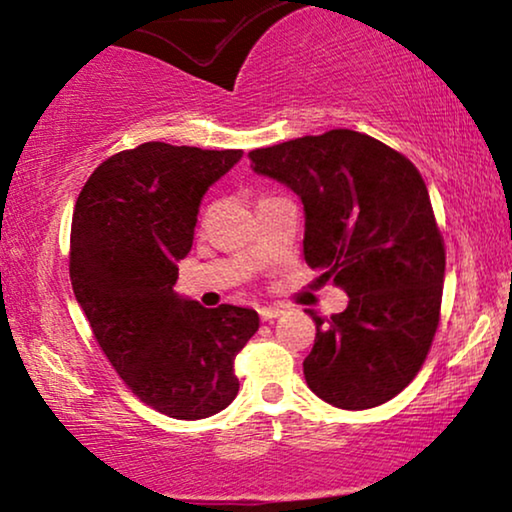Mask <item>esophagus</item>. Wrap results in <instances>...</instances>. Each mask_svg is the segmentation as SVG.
<instances>
[{"label":"esophagus","instance_id":"obj_1","mask_svg":"<svg viewBox=\"0 0 512 512\" xmlns=\"http://www.w3.org/2000/svg\"><path fill=\"white\" fill-rule=\"evenodd\" d=\"M258 314H261L263 321H272V319L282 317L284 310L282 307H258Z\"/></svg>","mask_w":512,"mask_h":512}]
</instances>
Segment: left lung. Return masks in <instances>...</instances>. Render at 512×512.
I'll list each match as a JSON object with an SVG mask.
<instances>
[{
    "label": "left lung",
    "mask_w": 512,
    "mask_h": 512,
    "mask_svg": "<svg viewBox=\"0 0 512 512\" xmlns=\"http://www.w3.org/2000/svg\"><path fill=\"white\" fill-rule=\"evenodd\" d=\"M251 170L303 202V251L349 296L317 324L305 382L342 410L387 403L408 387L438 328L445 249L424 179L408 158L354 130L249 153Z\"/></svg>",
    "instance_id": "8db88e82"
}]
</instances>
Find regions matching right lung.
<instances>
[{"label":"right lung","mask_w":512,"mask_h":512,"mask_svg":"<svg viewBox=\"0 0 512 512\" xmlns=\"http://www.w3.org/2000/svg\"><path fill=\"white\" fill-rule=\"evenodd\" d=\"M242 151L146 142L97 167L72 216L76 303L121 380L174 419H205L237 396L233 361L258 331L249 307L179 296L202 195Z\"/></svg>","instance_id":"obj_1"}]
</instances>
